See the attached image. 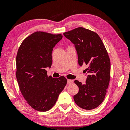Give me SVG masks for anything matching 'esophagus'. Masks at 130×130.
Wrapping results in <instances>:
<instances>
[{
    "mask_svg": "<svg viewBox=\"0 0 130 130\" xmlns=\"http://www.w3.org/2000/svg\"><path fill=\"white\" fill-rule=\"evenodd\" d=\"M73 83V81L72 80H67V84H72Z\"/></svg>",
    "mask_w": 130,
    "mask_h": 130,
    "instance_id": "1",
    "label": "esophagus"
}]
</instances>
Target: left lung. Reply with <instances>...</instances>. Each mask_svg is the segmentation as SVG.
<instances>
[{
  "label": "left lung",
  "mask_w": 130,
  "mask_h": 130,
  "mask_svg": "<svg viewBox=\"0 0 130 130\" xmlns=\"http://www.w3.org/2000/svg\"><path fill=\"white\" fill-rule=\"evenodd\" d=\"M76 47L78 62L85 65L88 74L85 84L78 80L74 83L79 91L73 97L76 104L84 109L96 108L102 104L110 80L111 62L104 43L96 32L84 27H77L63 33Z\"/></svg>",
  "instance_id": "obj_1"
}]
</instances>
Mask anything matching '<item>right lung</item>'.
<instances>
[{
  "mask_svg": "<svg viewBox=\"0 0 130 130\" xmlns=\"http://www.w3.org/2000/svg\"><path fill=\"white\" fill-rule=\"evenodd\" d=\"M62 38L61 34L35 32L24 39L17 53L16 77L19 89L28 105L38 111L51 109L67 85L64 76H47L45 69L51 67L53 48Z\"/></svg>",
  "mask_w": 130,
  "mask_h": 130,
  "instance_id": "add662e5",
  "label": "right lung"
}]
</instances>
